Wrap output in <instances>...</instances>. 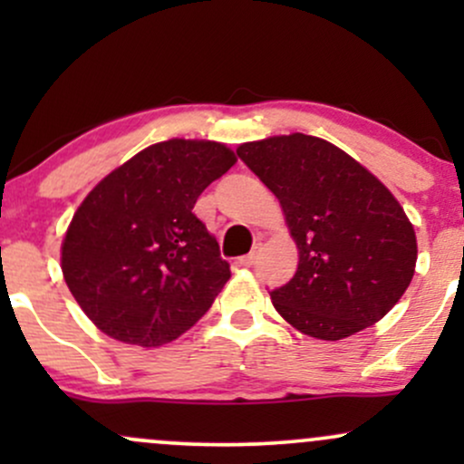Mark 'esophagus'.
<instances>
[{
    "instance_id": "obj_1",
    "label": "esophagus",
    "mask_w": 464,
    "mask_h": 464,
    "mask_svg": "<svg viewBox=\"0 0 464 464\" xmlns=\"http://www.w3.org/2000/svg\"><path fill=\"white\" fill-rule=\"evenodd\" d=\"M255 259H257V253H255V250H253V253H248V255H244V257H239L237 264L239 266H253Z\"/></svg>"
}]
</instances>
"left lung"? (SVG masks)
<instances>
[{
	"mask_svg": "<svg viewBox=\"0 0 464 464\" xmlns=\"http://www.w3.org/2000/svg\"><path fill=\"white\" fill-rule=\"evenodd\" d=\"M237 157L279 198L299 268L270 292L275 310L299 332L343 340L384 318L417 264L406 211L366 168L318 137L248 141Z\"/></svg>",
	"mask_w": 464,
	"mask_h": 464,
	"instance_id": "1",
	"label": "left lung"
}]
</instances>
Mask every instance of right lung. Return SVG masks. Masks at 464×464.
I'll return each instance as SVG.
<instances>
[{
	"label": "right lung",
	"mask_w": 464,
	"mask_h": 464,
	"mask_svg": "<svg viewBox=\"0 0 464 464\" xmlns=\"http://www.w3.org/2000/svg\"><path fill=\"white\" fill-rule=\"evenodd\" d=\"M236 161L218 141L169 140L89 191L63 239L61 268L100 332L159 347L205 316L231 270L191 209Z\"/></svg>",
	"instance_id": "obj_1"
}]
</instances>
